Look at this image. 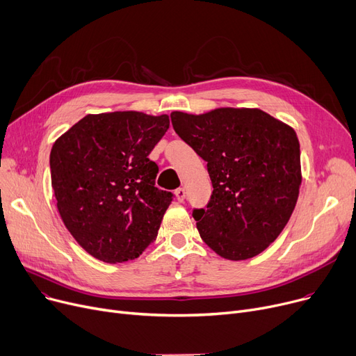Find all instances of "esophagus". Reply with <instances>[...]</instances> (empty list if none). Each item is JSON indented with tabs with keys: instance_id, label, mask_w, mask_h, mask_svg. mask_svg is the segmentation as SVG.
Here are the masks:
<instances>
[{
	"instance_id": "esophagus-1",
	"label": "esophagus",
	"mask_w": 356,
	"mask_h": 356,
	"mask_svg": "<svg viewBox=\"0 0 356 356\" xmlns=\"http://www.w3.org/2000/svg\"><path fill=\"white\" fill-rule=\"evenodd\" d=\"M175 195H177V200H178L179 202H182V201L185 200V195H186L185 188H178V190H175Z\"/></svg>"
}]
</instances>
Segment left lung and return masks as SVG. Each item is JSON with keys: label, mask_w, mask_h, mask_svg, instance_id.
<instances>
[{"label": "left lung", "mask_w": 356, "mask_h": 356, "mask_svg": "<svg viewBox=\"0 0 356 356\" xmlns=\"http://www.w3.org/2000/svg\"><path fill=\"white\" fill-rule=\"evenodd\" d=\"M178 136L207 162L214 191L193 216L204 243L228 260L252 259L283 232L302 184L293 128L260 109L171 113Z\"/></svg>", "instance_id": "1"}]
</instances>
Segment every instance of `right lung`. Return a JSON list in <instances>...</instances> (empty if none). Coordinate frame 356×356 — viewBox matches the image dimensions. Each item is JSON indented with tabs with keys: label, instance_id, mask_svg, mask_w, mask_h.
Instances as JSON below:
<instances>
[{
	"label": "right lung",
	"instance_id": "add662e5",
	"mask_svg": "<svg viewBox=\"0 0 356 356\" xmlns=\"http://www.w3.org/2000/svg\"><path fill=\"white\" fill-rule=\"evenodd\" d=\"M170 116L142 112L88 115L50 152L57 210L74 240L93 257L122 263L155 241L172 193L155 186L148 156Z\"/></svg>",
	"mask_w": 356,
	"mask_h": 356
}]
</instances>
